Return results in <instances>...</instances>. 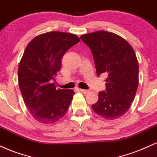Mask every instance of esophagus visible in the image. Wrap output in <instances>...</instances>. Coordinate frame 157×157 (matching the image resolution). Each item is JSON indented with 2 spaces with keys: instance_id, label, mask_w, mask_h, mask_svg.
<instances>
[{
  "instance_id": "esophagus-1",
  "label": "esophagus",
  "mask_w": 157,
  "mask_h": 157,
  "mask_svg": "<svg viewBox=\"0 0 157 157\" xmlns=\"http://www.w3.org/2000/svg\"><path fill=\"white\" fill-rule=\"evenodd\" d=\"M80 91L82 92V93H84V94H86V93H88L90 92V90H84V89H80Z\"/></svg>"
}]
</instances>
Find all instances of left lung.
Returning a JSON list of instances; mask_svg holds the SVG:
<instances>
[{
  "label": "left lung",
  "instance_id": "obj_1",
  "mask_svg": "<svg viewBox=\"0 0 157 157\" xmlns=\"http://www.w3.org/2000/svg\"><path fill=\"white\" fill-rule=\"evenodd\" d=\"M81 40L93 53L96 73L107 74L106 90L98 93L93 111L106 120H115L130 108L139 83V67L132 47L118 35L106 31L84 34Z\"/></svg>",
  "mask_w": 157,
  "mask_h": 157
}]
</instances>
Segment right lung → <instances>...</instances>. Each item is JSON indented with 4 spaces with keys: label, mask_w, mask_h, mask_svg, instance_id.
Instances as JSON below:
<instances>
[{
    "label": "right lung",
    "mask_w": 157,
    "mask_h": 157,
    "mask_svg": "<svg viewBox=\"0 0 157 157\" xmlns=\"http://www.w3.org/2000/svg\"><path fill=\"white\" fill-rule=\"evenodd\" d=\"M79 42L75 34L51 31L34 37L25 48L18 67V82L25 106L39 122L54 123L67 112L74 91L56 90L52 82L64 53Z\"/></svg>",
    "instance_id": "obj_1"
}]
</instances>
